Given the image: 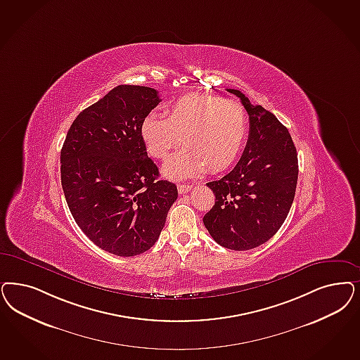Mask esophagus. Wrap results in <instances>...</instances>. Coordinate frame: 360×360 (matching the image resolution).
Returning <instances> with one entry per match:
<instances>
[{
    "instance_id": "1",
    "label": "esophagus",
    "mask_w": 360,
    "mask_h": 360,
    "mask_svg": "<svg viewBox=\"0 0 360 360\" xmlns=\"http://www.w3.org/2000/svg\"><path fill=\"white\" fill-rule=\"evenodd\" d=\"M193 188V185H178V193L179 194H186V193H188L190 190Z\"/></svg>"
}]
</instances>
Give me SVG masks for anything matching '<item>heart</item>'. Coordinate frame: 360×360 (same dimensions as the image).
<instances>
[{
	"instance_id": "1",
	"label": "heart",
	"mask_w": 360,
	"mask_h": 360,
	"mask_svg": "<svg viewBox=\"0 0 360 360\" xmlns=\"http://www.w3.org/2000/svg\"><path fill=\"white\" fill-rule=\"evenodd\" d=\"M150 112L141 122V138L151 157L166 160L182 141L186 146L163 166L169 178H186L206 170L221 173L240 155L248 118L243 105L205 93H188Z\"/></svg>"
}]
</instances>
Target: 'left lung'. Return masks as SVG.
Returning a JSON list of instances; mask_svg holds the SVG:
<instances>
[{
  "mask_svg": "<svg viewBox=\"0 0 360 360\" xmlns=\"http://www.w3.org/2000/svg\"><path fill=\"white\" fill-rule=\"evenodd\" d=\"M250 130L236 167L209 182L215 205L203 224L212 239L226 248L245 251L267 242L285 222L295 197L297 154L285 126L261 105H252L239 90Z\"/></svg>",
  "mask_w": 360,
  "mask_h": 360,
  "instance_id": "8db88e82",
  "label": "left lung"
}]
</instances>
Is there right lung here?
Segmentation results:
<instances>
[{
	"instance_id": "1",
	"label": "right lung",
	"mask_w": 360,
	"mask_h": 360,
	"mask_svg": "<svg viewBox=\"0 0 360 360\" xmlns=\"http://www.w3.org/2000/svg\"><path fill=\"white\" fill-rule=\"evenodd\" d=\"M161 98L155 89L120 85L79 112L61 150V184L75 224L118 257L148 251L160 238L176 186L158 179L141 122Z\"/></svg>"
}]
</instances>
